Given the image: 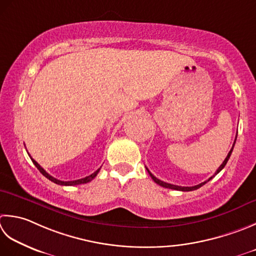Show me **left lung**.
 Here are the masks:
<instances>
[{
    "label": "left lung",
    "instance_id": "left-lung-1",
    "mask_svg": "<svg viewBox=\"0 0 256 256\" xmlns=\"http://www.w3.org/2000/svg\"><path fill=\"white\" fill-rule=\"evenodd\" d=\"M235 141H236V138H235ZM235 141H234V143H233V146H232V148H231V151L228 152V156L225 158V160L223 161V163L221 164V166H220L218 170H216V172L214 173V175L213 176H211L210 178L208 181H205V182H202V183H200V184H198V185H194V186H178V185H174V184H170V183H165V182H163V181H161V180H158V178H156L154 176V175L148 171V168H146V170H148V174L151 175V178H153V181L156 183V184H158V185H161V186H163V188H171V190H176V191H183V192H188V191H194V190H198V188H200L201 186H203V185L205 184V183H208L210 180H212L215 175H216L218 173H220L223 170V168L225 166V165H226V163H228V158H230V156H231V154H232V151H233V148H234V144H235Z\"/></svg>",
    "mask_w": 256,
    "mask_h": 256
}]
</instances>
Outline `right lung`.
I'll return each instance as SVG.
<instances>
[{
  "instance_id": "obj_1",
  "label": "right lung",
  "mask_w": 256,
  "mask_h": 256,
  "mask_svg": "<svg viewBox=\"0 0 256 256\" xmlns=\"http://www.w3.org/2000/svg\"><path fill=\"white\" fill-rule=\"evenodd\" d=\"M30 155V154H28ZM31 158V156H30ZM31 160H32V162H33V164L35 165V166L38 168V170L40 172H41L45 178H48L50 181H52V182H54L55 184H58V185H65V186H71V185H78V184H84V183H88V182H91L92 180L96 176L98 175V173L100 172V168L98 170H96V171H95L94 173H92L91 175H88V176H86V178H80V180H75V181H60V180H58V178H53V176H51V175H50L48 173H46L45 172V170L44 168H42L41 166H40V164L35 161V160H33L32 158H31Z\"/></svg>"
}]
</instances>
